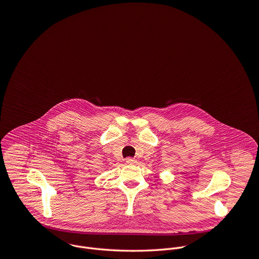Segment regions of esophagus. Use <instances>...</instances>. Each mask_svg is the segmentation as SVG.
<instances>
[{
	"label": "esophagus",
	"mask_w": 259,
	"mask_h": 259,
	"mask_svg": "<svg viewBox=\"0 0 259 259\" xmlns=\"http://www.w3.org/2000/svg\"><path fill=\"white\" fill-rule=\"evenodd\" d=\"M126 162L129 163V164H134L136 162V160L134 158H132V157H127L126 158Z\"/></svg>",
	"instance_id": "obj_1"
}]
</instances>
